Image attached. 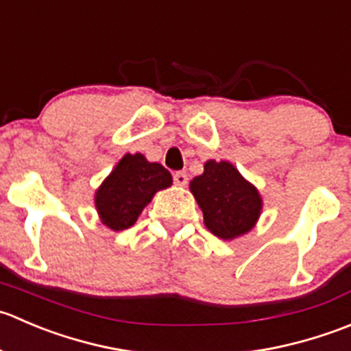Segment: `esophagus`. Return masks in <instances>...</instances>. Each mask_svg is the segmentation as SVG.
<instances>
[{"label":"esophagus","instance_id":"obj_1","mask_svg":"<svg viewBox=\"0 0 351 351\" xmlns=\"http://www.w3.org/2000/svg\"><path fill=\"white\" fill-rule=\"evenodd\" d=\"M174 184H176V186H186V184H187V174H186V172H176V174H174Z\"/></svg>","mask_w":351,"mask_h":351}]
</instances>
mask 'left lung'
<instances>
[{"label": "left lung", "instance_id": "obj_1", "mask_svg": "<svg viewBox=\"0 0 351 351\" xmlns=\"http://www.w3.org/2000/svg\"><path fill=\"white\" fill-rule=\"evenodd\" d=\"M189 186L213 235L228 241L254 227L261 197L232 164L208 160L203 174L194 177Z\"/></svg>", "mask_w": 351, "mask_h": 351}]
</instances>
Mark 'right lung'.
<instances>
[{"label":"right lung","instance_id":"add662e5","mask_svg":"<svg viewBox=\"0 0 351 351\" xmlns=\"http://www.w3.org/2000/svg\"><path fill=\"white\" fill-rule=\"evenodd\" d=\"M171 184V172L160 164H150L141 154L124 155L95 194L100 220L116 232L126 230L154 194Z\"/></svg>","mask_w":351,"mask_h":351}]
</instances>
